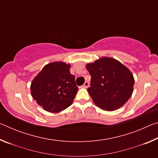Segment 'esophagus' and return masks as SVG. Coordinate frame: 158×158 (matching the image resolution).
<instances>
[{"label":"esophagus","instance_id":"obj_1","mask_svg":"<svg viewBox=\"0 0 158 158\" xmlns=\"http://www.w3.org/2000/svg\"><path fill=\"white\" fill-rule=\"evenodd\" d=\"M89 86V83L88 82V81H85L84 85H82L83 88H88Z\"/></svg>","mask_w":158,"mask_h":158}]
</instances>
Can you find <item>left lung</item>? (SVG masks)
Here are the masks:
<instances>
[{
	"label": "left lung",
	"instance_id": "obj_1",
	"mask_svg": "<svg viewBox=\"0 0 158 158\" xmlns=\"http://www.w3.org/2000/svg\"><path fill=\"white\" fill-rule=\"evenodd\" d=\"M91 80L88 89L96 105L106 111H114L125 105L133 92L132 74L119 61L103 57L87 64Z\"/></svg>",
	"mask_w": 158,
	"mask_h": 158
}]
</instances>
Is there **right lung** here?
<instances>
[{
    "label": "right lung",
    "instance_id": "1",
    "mask_svg": "<svg viewBox=\"0 0 158 158\" xmlns=\"http://www.w3.org/2000/svg\"><path fill=\"white\" fill-rule=\"evenodd\" d=\"M70 65L56 62L45 65L31 83V95L45 111L57 113L70 106L78 90Z\"/></svg>",
    "mask_w": 158,
    "mask_h": 158
}]
</instances>
